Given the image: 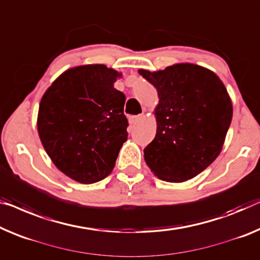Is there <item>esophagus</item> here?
Here are the masks:
<instances>
[{
	"label": "esophagus",
	"instance_id": "esophagus-1",
	"mask_svg": "<svg viewBox=\"0 0 260 260\" xmlns=\"http://www.w3.org/2000/svg\"><path fill=\"white\" fill-rule=\"evenodd\" d=\"M143 118L142 114H139V115H134V117L131 118V122L132 123H138L140 120Z\"/></svg>",
	"mask_w": 260,
	"mask_h": 260
}]
</instances>
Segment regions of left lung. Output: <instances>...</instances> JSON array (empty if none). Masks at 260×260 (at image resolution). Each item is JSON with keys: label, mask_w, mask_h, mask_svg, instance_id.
<instances>
[{"label": "left lung", "mask_w": 260, "mask_h": 260, "mask_svg": "<svg viewBox=\"0 0 260 260\" xmlns=\"http://www.w3.org/2000/svg\"><path fill=\"white\" fill-rule=\"evenodd\" d=\"M139 73L158 96L156 134L143 150L147 166L167 182L193 179L222 152L232 119L226 87L215 72L192 63Z\"/></svg>", "instance_id": "8db88e82"}]
</instances>
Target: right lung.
<instances>
[{
  "label": "right lung",
  "mask_w": 260,
  "mask_h": 260,
  "mask_svg": "<svg viewBox=\"0 0 260 260\" xmlns=\"http://www.w3.org/2000/svg\"><path fill=\"white\" fill-rule=\"evenodd\" d=\"M122 73L103 64L64 71L42 96L41 142L53 165L79 183L107 177L127 140L126 96L114 88Z\"/></svg>",
  "instance_id": "obj_1"
}]
</instances>
